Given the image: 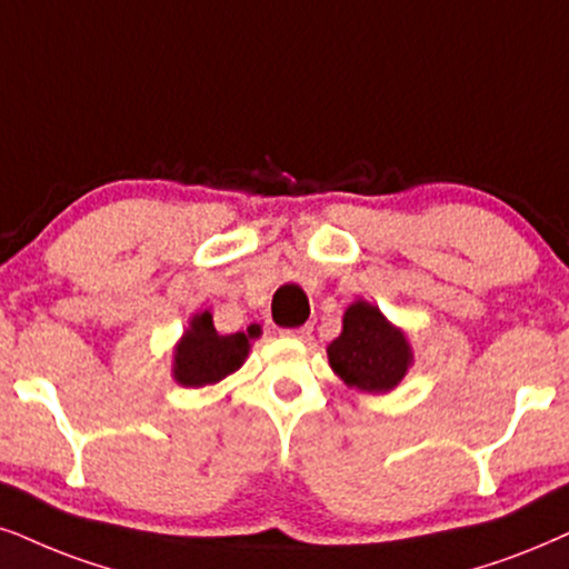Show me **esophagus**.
Returning a JSON list of instances; mask_svg holds the SVG:
<instances>
[{"label": "esophagus", "mask_w": 569, "mask_h": 569, "mask_svg": "<svg viewBox=\"0 0 569 569\" xmlns=\"http://www.w3.org/2000/svg\"><path fill=\"white\" fill-rule=\"evenodd\" d=\"M309 333H312V328H309V326H301V328H286V330H283V336H289V338H307Z\"/></svg>", "instance_id": "34e87169"}]
</instances>
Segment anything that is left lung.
Instances as JSON below:
<instances>
[{
	"label": "left lung",
	"instance_id": "8db88e82",
	"mask_svg": "<svg viewBox=\"0 0 569 569\" xmlns=\"http://www.w3.org/2000/svg\"><path fill=\"white\" fill-rule=\"evenodd\" d=\"M328 362L349 388L388 393L401 383L412 365L405 330L391 326L370 301H355L343 312V330L328 347Z\"/></svg>",
	"mask_w": 569,
	"mask_h": 569
}]
</instances>
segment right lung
<instances>
[{
  "label": "right lung",
  "mask_w": 569,
  "mask_h": 569,
  "mask_svg": "<svg viewBox=\"0 0 569 569\" xmlns=\"http://www.w3.org/2000/svg\"><path fill=\"white\" fill-rule=\"evenodd\" d=\"M254 336H260V326H251L247 333L220 336L214 330L210 309L193 315L172 351V378L186 388L218 383L241 368L243 359L249 357V338Z\"/></svg>",
  "instance_id": "add662e5"
}]
</instances>
